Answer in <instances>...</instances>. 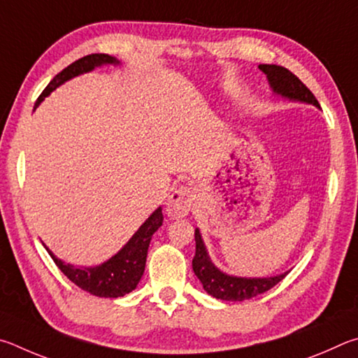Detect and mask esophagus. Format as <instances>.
<instances>
[{
    "label": "esophagus",
    "mask_w": 358,
    "mask_h": 358,
    "mask_svg": "<svg viewBox=\"0 0 358 358\" xmlns=\"http://www.w3.org/2000/svg\"><path fill=\"white\" fill-rule=\"evenodd\" d=\"M195 190L190 187L174 189L166 201V214L173 218H182L189 214L192 204L195 201Z\"/></svg>",
    "instance_id": "obj_1"
}]
</instances>
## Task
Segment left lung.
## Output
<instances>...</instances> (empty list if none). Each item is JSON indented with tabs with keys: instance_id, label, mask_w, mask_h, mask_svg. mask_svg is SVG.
<instances>
[{
	"instance_id": "left-lung-1",
	"label": "left lung",
	"mask_w": 358,
	"mask_h": 358,
	"mask_svg": "<svg viewBox=\"0 0 358 358\" xmlns=\"http://www.w3.org/2000/svg\"><path fill=\"white\" fill-rule=\"evenodd\" d=\"M258 67L262 73H266L272 96L289 100V102L313 105L321 110V105L313 96V92L287 69L277 64H259ZM195 242L196 252L195 258L192 261L193 272L201 281L204 291L215 299L228 300V302H242V300L256 297L262 292L272 289L275 285L280 283L289 273V271H286L280 275H273V277H237V275H229L220 271L212 262L199 228L195 229Z\"/></svg>"
}]
</instances>
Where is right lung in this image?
I'll use <instances>...</instances> for the list:
<instances>
[{
  "label": "right lung",
  "instance_id": "obj_1",
  "mask_svg": "<svg viewBox=\"0 0 358 358\" xmlns=\"http://www.w3.org/2000/svg\"><path fill=\"white\" fill-rule=\"evenodd\" d=\"M103 66H122V62L115 58V56L105 53H92L72 62L71 66H67L64 71L59 72L52 81H50L48 86L43 90L39 99H37L34 110L45 100V97H48L50 94L56 90V87L64 85L66 81L75 77H80V75L83 73L92 72L94 69ZM162 224L163 214L162 208L159 206L117 253L113 255L111 258L106 261L100 262L97 266L86 267L69 264V262H64L59 259L58 256H55V253L43 242L42 245L45 247L48 255L52 256V259L55 261V264L59 267V271L64 273L73 285H77L83 291L92 294V296L117 299L124 297L125 294L134 291L138 283H140L144 272V266H146L150 239H152L154 233L162 227Z\"/></svg>",
  "mask_w": 358,
  "mask_h": 358
}]
</instances>
